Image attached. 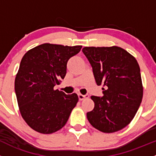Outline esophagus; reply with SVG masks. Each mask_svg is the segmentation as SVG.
I'll list each match as a JSON object with an SVG mask.
<instances>
[{
	"label": "esophagus",
	"mask_w": 156,
	"mask_h": 156,
	"mask_svg": "<svg viewBox=\"0 0 156 156\" xmlns=\"http://www.w3.org/2000/svg\"><path fill=\"white\" fill-rule=\"evenodd\" d=\"M88 97V94L83 95L81 94H78V99H79V101H82V100L85 99V98H87Z\"/></svg>",
	"instance_id": "34e87169"
}]
</instances>
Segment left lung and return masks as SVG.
Returning <instances> with one entry per match:
<instances>
[{
  "label": "left lung",
  "instance_id": "obj_1",
  "mask_svg": "<svg viewBox=\"0 0 156 156\" xmlns=\"http://www.w3.org/2000/svg\"><path fill=\"white\" fill-rule=\"evenodd\" d=\"M83 53L93 70L103 97L91 96L93 110L87 113L89 123L103 133H114L126 127L142 102L143 88L136 59L118 46L84 47Z\"/></svg>",
  "mask_w": 156,
  "mask_h": 156
}]
</instances>
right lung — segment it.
Segmentation results:
<instances>
[{
	"label": "right lung",
	"instance_id": "add662e5",
	"mask_svg": "<svg viewBox=\"0 0 156 156\" xmlns=\"http://www.w3.org/2000/svg\"><path fill=\"white\" fill-rule=\"evenodd\" d=\"M81 46L44 43L23 57L15 78V93L21 116L33 129L43 134L59 130L78 101L75 93L54 90L64 79L67 62Z\"/></svg>",
	"mask_w": 156,
	"mask_h": 156
}]
</instances>
